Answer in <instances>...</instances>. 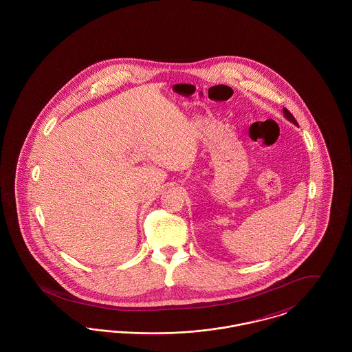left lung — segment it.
Returning a JSON list of instances; mask_svg holds the SVG:
<instances>
[{"mask_svg": "<svg viewBox=\"0 0 352 352\" xmlns=\"http://www.w3.org/2000/svg\"><path fill=\"white\" fill-rule=\"evenodd\" d=\"M284 115L285 118H287L289 121H292L293 124H296V125H297V121H296V118H293V115H292V113H290V112H289L286 108H284Z\"/></svg>", "mask_w": 352, "mask_h": 352, "instance_id": "8db88e82", "label": "left lung"}]
</instances>
